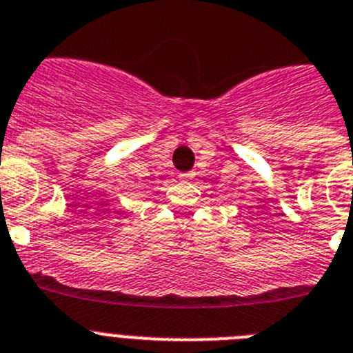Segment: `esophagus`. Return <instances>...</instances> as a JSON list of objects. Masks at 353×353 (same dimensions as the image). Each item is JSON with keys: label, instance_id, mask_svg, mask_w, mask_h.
I'll use <instances>...</instances> for the list:
<instances>
[{"label": "esophagus", "instance_id": "esophagus-1", "mask_svg": "<svg viewBox=\"0 0 353 353\" xmlns=\"http://www.w3.org/2000/svg\"><path fill=\"white\" fill-rule=\"evenodd\" d=\"M179 177L183 181H190V179H194V177H195V172H194V170H190V172H181Z\"/></svg>", "mask_w": 353, "mask_h": 353}]
</instances>
